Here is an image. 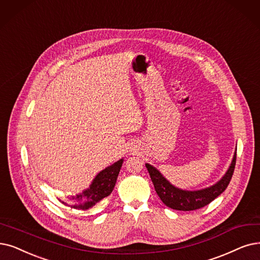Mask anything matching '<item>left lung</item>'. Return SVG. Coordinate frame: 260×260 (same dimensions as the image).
<instances>
[{"instance_id": "left-lung-1", "label": "left lung", "mask_w": 260, "mask_h": 260, "mask_svg": "<svg viewBox=\"0 0 260 260\" xmlns=\"http://www.w3.org/2000/svg\"><path fill=\"white\" fill-rule=\"evenodd\" d=\"M236 155L237 151H235L230 169L227 170L219 181L211 186H208V188L197 191H186L176 188L169 180H166L163 175L152 165L146 163V168L150 175L154 190L164 205L175 210L191 211L203 208L225 191L227 185L230 184L235 171Z\"/></svg>"}]
</instances>
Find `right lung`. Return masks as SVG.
<instances>
[{
  "instance_id": "1",
  "label": "right lung",
  "mask_w": 260,
  "mask_h": 260,
  "mask_svg": "<svg viewBox=\"0 0 260 260\" xmlns=\"http://www.w3.org/2000/svg\"><path fill=\"white\" fill-rule=\"evenodd\" d=\"M122 162L123 159H120L114 164L108 166L107 169L102 170L96 176L95 179L92 180L88 189L84 190L80 194L68 197V201L71 202L70 204L60 200L59 202L66 206H69L70 208L78 210H87L91 208L92 206H95L102 199H105V197L112 193L114 186H115Z\"/></svg>"
}]
</instances>
